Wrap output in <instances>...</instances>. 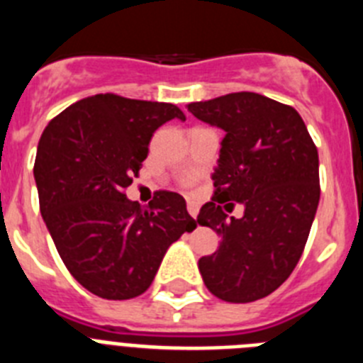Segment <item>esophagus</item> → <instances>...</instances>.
<instances>
[{"label":"esophagus","mask_w":363,"mask_h":363,"mask_svg":"<svg viewBox=\"0 0 363 363\" xmlns=\"http://www.w3.org/2000/svg\"><path fill=\"white\" fill-rule=\"evenodd\" d=\"M187 211H189V214H191L192 218H194V220H196V216H198V203H194V201H189L187 203Z\"/></svg>","instance_id":"obj_1"}]
</instances>
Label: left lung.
Returning <instances> with one entry per match:
<instances>
[{"label":"left lung","instance_id":"obj_1","mask_svg":"<svg viewBox=\"0 0 363 363\" xmlns=\"http://www.w3.org/2000/svg\"><path fill=\"white\" fill-rule=\"evenodd\" d=\"M187 108L225 130L216 191L198 214L221 238L198 262L203 284L230 303L259 300L289 278L309 238L320 201L318 150L300 114L267 96L233 92ZM234 201L246 213L229 220Z\"/></svg>","mask_w":363,"mask_h":363}]
</instances>
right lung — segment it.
<instances>
[{
    "mask_svg": "<svg viewBox=\"0 0 363 363\" xmlns=\"http://www.w3.org/2000/svg\"><path fill=\"white\" fill-rule=\"evenodd\" d=\"M174 118L185 114L172 104L96 94L41 134L34 163L41 216L65 267L96 296L145 293L171 243L196 229L178 192H156L149 207L125 194L154 130Z\"/></svg>",
    "mask_w": 363,
    "mask_h": 363,
    "instance_id": "right-lung-1",
    "label": "right lung"
}]
</instances>
